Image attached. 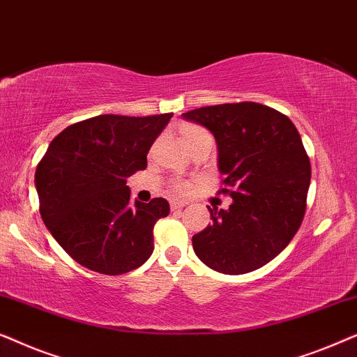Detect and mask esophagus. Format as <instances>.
I'll list each match as a JSON object with an SVG mask.
<instances>
[{
    "label": "esophagus",
    "mask_w": 357,
    "mask_h": 357,
    "mask_svg": "<svg viewBox=\"0 0 357 357\" xmlns=\"http://www.w3.org/2000/svg\"><path fill=\"white\" fill-rule=\"evenodd\" d=\"M185 206H187V202H178V199L177 202H175V199L170 202V209H172V211H177V209H182Z\"/></svg>",
    "instance_id": "1"
}]
</instances>
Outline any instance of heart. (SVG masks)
Listing matches in <instances>:
<instances>
[{"mask_svg": "<svg viewBox=\"0 0 357 357\" xmlns=\"http://www.w3.org/2000/svg\"><path fill=\"white\" fill-rule=\"evenodd\" d=\"M180 138H182L183 144L187 146L188 149L195 148V146L202 144V143H213L211 135H209L208 130H204L203 126L195 125V123H183L180 126ZM192 187V183L188 180H177L174 183V190L175 192H187V190Z\"/></svg>", "mask_w": 357, "mask_h": 357, "instance_id": "heart-1", "label": "heart"}]
</instances>
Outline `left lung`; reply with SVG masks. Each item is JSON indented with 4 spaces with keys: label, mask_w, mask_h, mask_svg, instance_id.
<instances>
[{
    "label": "left lung",
    "mask_w": 357,
    "mask_h": 357,
    "mask_svg": "<svg viewBox=\"0 0 357 357\" xmlns=\"http://www.w3.org/2000/svg\"><path fill=\"white\" fill-rule=\"evenodd\" d=\"M183 119L214 135L219 193L232 197L226 211L208 208L213 224L193 236V250L224 275L255 271L284 250L304 219L312 169L299 131L257 102L199 107Z\"/></svg>",
    "instance_id": "8db88e82"
}]
</instances>
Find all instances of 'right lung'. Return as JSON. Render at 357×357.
<instances>
[{"mask_svg": "<svg viewBox=\"0 0 357 357\" xmlns=\"http://www.w3.org/2000/svg\"><path fill=\"white\" fill-rule=\"evenodd\" d=\"M174 114L97 115L55 136L36 170L40 216L73 260L100 275H123L154 250V224L167 199L130 202L126 178Z\"/></svg>", "mask_w": 357, "mask_h": 357, "instance_id": "right-lung-1", "label": "right lung"}]
</instances>
